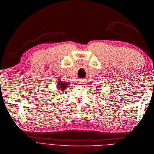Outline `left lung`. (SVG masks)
<instances>
[{"label": "left lung", "instance_id": "obj_1", "mask_svg": "<svg viewBox=\"0 0 154 154\" xmlns=\"http://www.w3.org/2000/svg\"><path fill=\"white\" fill-rule=\"evenodd\" d=\"M99 90H100V87H99V86H98V87H97V89H96V91H99Z\"/></svg>", "mask_w": 154, "mask_h": 154}]
</instances>
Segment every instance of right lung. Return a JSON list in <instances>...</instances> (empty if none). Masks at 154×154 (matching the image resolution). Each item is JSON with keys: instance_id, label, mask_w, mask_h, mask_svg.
Instances as JSON below:
<instances>
[{"instance_id": "1", "label": "right lung", "mask_w": 154, "mask_h": 154, "mask_svg": "<svg viewBox=\"0 0 154 154\" xmlns=\"http://www.w3.org/2000/svg\"><path fill=\"white\" fill-rule=\"evenodd\" d=\"M71 83L69 82H65V81H61L60 80V79H59L57 83V88L60 90V91H63L64 90H65V89Z\"/></svg>"}]
</instances>
